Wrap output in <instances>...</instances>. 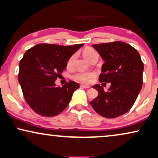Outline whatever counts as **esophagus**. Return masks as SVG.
Here are the masks:
<instances>
[{"label":"esophagus","instance_id":"1","mask_svg":"<svg viewBox=\"0 0 158 158\" xmlns=\"http://www.w3.org/2000/svg\"><path fill=\"white\" fill-rule=\"evenodd\" d=\"M81 88H90V86H88V85H81Z\"/></svg>","mask_w":158,"mask_h":158}]
</instances>
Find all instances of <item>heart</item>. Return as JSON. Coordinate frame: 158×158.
<instances>
[{
    "instance_id": "heart-1",
    "label": "heart",
    "mask_w": 158,
    "mask_h": 158,
    "mask_svg": "<svg viewBox=\"0 0 158 158\" xmlns=\"http://www.w3.org/2000/svg\"><path fill=\"white\" fill-rule=\"evenodd\" d=\"M83 55L85 57L86 60L88 61H91L92 59L96 56H98L97 52L95 49L92 48H87L85 49L83 52ZM76 55L74 54L71 57L69 58L68 62H67V66L71 67L73 65V62H74ZM96 76V73L94 72H81L77 73L73 76V78L77 82L83 83V84H89L92 82Z\"/></svg>"
}]
</instances>
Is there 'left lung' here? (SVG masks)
<instances>
[{"mask_svg":"<svg viewBox=\"0 0 158 158\" xmlns=\"http://www.w3.org/2000/svg\"><path fill=\"white\" fill-rule=\"evenodd\" d=\"M105 62L99 75L101 83H111L107 91L97 84L98 95L90 105L98 114L114 118L132 107L142 87L144 64L139 52L127 43L112 42L94 44Z\"/></svg>","mask_w":158,"mask_h":158,"instance_id":"obj_1","label":"left lung"}]
</instances>
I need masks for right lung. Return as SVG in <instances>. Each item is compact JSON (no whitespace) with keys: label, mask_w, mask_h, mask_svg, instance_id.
<instances>
[{"label":"right lung","mask_w":158,"mask_h":158,"mask_svg":"<svg viewBox=\"0 0 158 158\" xmlns=\"http://www.w3.org/2000/svg\"><path fill=\"white\" fill-rule=\"evenodd\" d=\"M83 45L39 44L26 52L19 62V82L25 101L35 113L55 116L68 106L79 84L69 81L57 87L55 81Z\"/></svg>","instance_id":"add662e5"}]
</instances>
